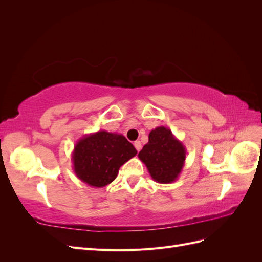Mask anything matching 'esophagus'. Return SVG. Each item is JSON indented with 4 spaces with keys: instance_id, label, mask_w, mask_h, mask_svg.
Wrapping results in <instances>:
<instances>
[{
    "instance_id": "34e87169",
    "label": "esophagus",
    "mask_w": 262,
    "mask_h": 262,
    "mask_svg": "<svg viewBox=\"0 0 262 262\" xmlns=\"http://www.w3.org/2000/svg\"><path fill=\"white\" fill-rule=\"evenodd\" d=\"M134 147L137 148L138 152H140V149H141V147H142L141 142H140V141H136V142H134Z\"/></svg>"
}]
</instances>
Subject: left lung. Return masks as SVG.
<instances>
[{"label": "left lung", "mask_w": 262, "mask_h": 262, "mask_svg": "<svg viewBox=\"0 0 262 262\" xmlns=\"http://www.w3.org/2000/svg\"><path fill=\"white\" fill-rule=\"evenodd\" d=\"M138 156L154 181L170 184L177 180L184 168L186 147L170 129L157 126L149 132L148 142Z\"/></svg>", "instance_id": "1"}]
</instances>
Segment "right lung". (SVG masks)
<instances>
[{"instance_id":"obj_1","label":"right lung","mask_w":262,"mask_h":262,"mask_svg":"<svg viewBox=\"0 0 262 262\" xmlns=\"http://www.w3.org/2000/svg\"><path fill=\"white\" fill-rule=\"evenodd\" d=\"M137 153L122 134L105 130L90 133L78 140L74 146L73 170L85 184L101 188L113 182L119 168Z\"/></svg>"}]
</instances>
